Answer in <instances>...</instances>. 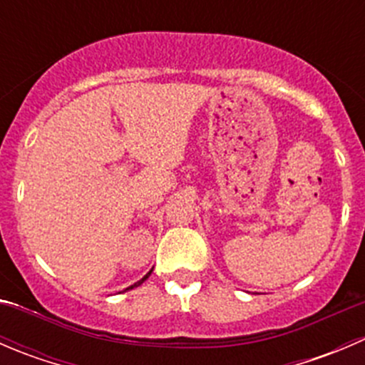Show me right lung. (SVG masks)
I'll use <instances>...</instances> for the list:
<instances>
[{"label": "right lung", "instance_id": "right-lung-1", "mask_svg": "<svg viewBox=\"0 0 365 365\" xmlns=\"http://www.w3.org/2000/svg\"><path fill=\"white\" fill-rule=\"evenodd\" d=\"M152 272H153V270H150V272H148V274H146V275H145V277H143V279H141V281L134 282V284H132V286H128V288H125V292H128V289H134V288H138V286H141V284H143V282H145V281H146V279H148V277H150V274H152Z\"/></svg>", "mask_w": 365, "mask_h": 365}]
</instances>
